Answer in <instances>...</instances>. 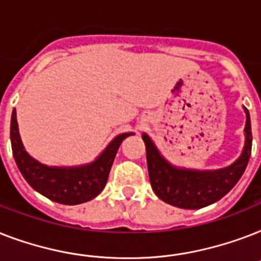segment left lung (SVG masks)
Returning <instances> with one entry per match:
<instances>
[{"instance_id":"left-lung-1","label":"left lung","mask_w":261,"mask_h":261,"mask_svg":"<svg viewBox=\"0 0 261 261\" xmlns=\"http://www.w3.org/2000/svg\"><path fill=\"white\" fill-rule=\"evenodd\" d=\"M245 124V146L243 154L230 167L218 171H190L172 167L161 154L146 134L142 135L146 146L149 178L154 194L165 203L180 208L196 210L223 198L233 187L248 165L252 151V131L249 112Z\"/></svg>"}]
</instances>
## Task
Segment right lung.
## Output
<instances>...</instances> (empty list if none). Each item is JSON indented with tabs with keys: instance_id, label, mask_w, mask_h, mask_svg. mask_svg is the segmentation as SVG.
Segmentation results:
<instances>
[{
	"instance_id": "right-lung-1",
	"label": "right lung",
	"mask_w": 261,
	"mask_h": 261,
	"mask_svg": "<svg viewBox=\"0 0 261 261\" xmlns=\"http://www.w3.org/2000/svg\"><path fill=\"white\" fill-rule=\"evenodd\" d=\"M131 133L118 135L94 163L77 168H51L38 163L22 146L17 128L16 110L10 120V142L18 171L35 191L61 204H80L96 198L106 187L115 155L123 139Z\"/></svg>"
}]
</instances>
